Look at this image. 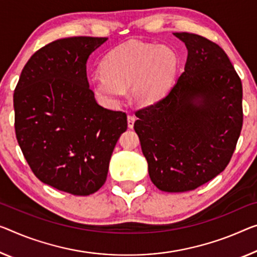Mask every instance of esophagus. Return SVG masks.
<instances>
[{"mask_svg": "<svg viewBox=\"0 0 257 257\" xmlns=\"http://www.w3.org/2000/svg\"><path fill=\"white\" fill-rule=\"evenodd\" d=\"M134 121H136V117H134L133 115H128L127 116V126H128V128H132L133 127Z\"/></svg>", "mask_w": 257, "mask_h": 257, "instance_id": "1", "label": "esophagus"}]
</instances>
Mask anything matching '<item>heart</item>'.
Masks as SVG:
<instances>
[{"label":"heart","mask_w":257,"mask_h":257,"mask_svg":"<svg viewBox=\"0 0 257 257\" xmlns=\"http://www.w3.org/2000/svg\"><path fill=\"white\" fill-rule=\"evenodd\" d=\"M179 60L171 48L130 41L113 48L93 73L92 86L108 105L123 100L126 88L138 105L148 106L163 98L171 87Z\"/></svg>","instance_id":"b5f03b06"}]
</instances>
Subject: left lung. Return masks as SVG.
<instances>
[{
	"label": "left lung",
	"instance_id": "obj_1",
	"mask_svg": "<svg viewBox=\"0 0 257 257\" xmlns=\"http://www.w3.org/2000/svg\"><path fill=\"white\" fill-rule=\"evenodd\" d=\"M173 35L188 51L184 72L163 98L136 112L134 130L153 184L179 193L226 168L242 127V85L218 45L193 33Z\"/></svg>",
	"mask_w": 257,
	"mask_h": 257
}]
</instances>
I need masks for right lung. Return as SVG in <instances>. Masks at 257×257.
Instances as JSON below:
<instances>
[{"instance_id":"1","label":"right lung","mask_w":257,"mask_h":257,"mask_svg":"<svg viewBox=\"0 0 257 257\" xmlns=\"http://www.w3.org/2000/svg\"><path fill=\"white\" fill-rule=\"evenodd\" d=\"M106 40L48 43L24 66L14 93L16 137L30 168L42 183L73 195L102 187L127 128L126 113L97 104L87 80L89 55Z\"/></svg>"}]
</instances>
